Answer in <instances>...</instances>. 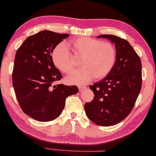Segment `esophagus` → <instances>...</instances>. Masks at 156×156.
<instances>
[{
  "label": "esophagus",
  "mask_w": 156,
  "mask_h": 156,
  "mask_svg": "<svg viewBox=\"0 0 156 156\" xmlns=\"http://www.w3.org/2000/svg\"><path fill=\"white\" fill-rule=\"evenodd\" d=\"M86 88H87V87H86L85 86H78V89H79L80 92H81V91L86 89Z\"/></svg>",
  "instance_id": "obj_1"
}]
</instances>
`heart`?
<instances>
[{"label": "heart", "instance_id": "1", "mask_svg": "<svg viewBox=\"0 0 156 156\" xmlns=\"http://www.w3.org/2000/svg\"><path fill=\"white\" fill-rule=\"evenodd\" d=\"M73 55L80 56L82 68L73 71L67 77L70 83L84 84L94 79L100 80L107 76L114 67L117 59L116 48L108 42H101L89 37H78L67 42V46L61 43L52 53L55 66L64 73L70 72L75 65Z\"/></svg>", "mask_w": 156, "mask_h": 156}]
</instances>
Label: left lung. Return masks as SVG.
I'll return each mask as SVG.
<instances>
[{
  "label": "left lung",
  "instance_id": "8db88e82",
  "mask_svg": "<svg viewBox=\"0 0 156 156\" xmlns=\"http://www.w3.org/2000/svg\"><path fill=\"white\" fill-rule=\"evenodd\" d=\"M115 44L117 59L111 73L89 88L94 99L85 103L87 117L100 126H112L126 118L133 109L141 88V62L127 40L112 34H102Z\"/></svg>",
  "mask_w": 156,
  "mask_h": 156
}]
</instances>
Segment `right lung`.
<instances>
[{
	"instance_id": "add662e5",
	"label": "right lung",
	"mask_w": 156,
	"mask_h": 156,
	"mask_svg": "<svg viewBox=\"0 0 156 156\" xmlns=\"http://www.w3.org/2000/svg\"><path fill=\"white\" fill-rule=\"evenodd\" d=\"M68 37V34L41 31L28 37L15 54L12 84L16 98L23 112L35 120L56 119L66 98L78 92L76 86L54 84L62 76L55 67L52 53Z\"/></svg>"
}]
</instances>
